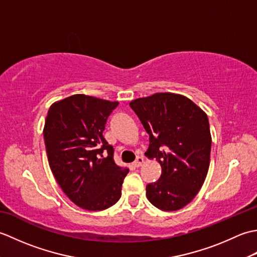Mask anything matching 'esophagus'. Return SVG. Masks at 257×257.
<instances>
[{"label":"esophagus","instance_id":"34e87169","mask_svg":"<svg viewBox=\"0 0 257 257\" xmlns=\"http://www.w3.org/2000/svg\"><path fill=\"white\" fill-rule=\"evenodd\" d=\"M144 162H145L144 157H137V159H136L135 162H134V166H135L136 168H139V167L143 166Z\"/></svg>","mask_w":257,"mask_h":257}]
</instances>
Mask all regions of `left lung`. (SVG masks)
<instances>
[{
	"instance_id": "obj_1",
	"label": "left lung",
	"mask_w": 257,
	"mask_h": 257,
	"mask_svg": "<svg viewBox=\"0 0 257 257\" xmlns=\"http://www.w3.org/2000/svg\"><path fill=\"white\" fill-rule=\"evenodd\" d=\"M129 105L149 134L146 156L162 169L159 180L147 185V199L162 211L182 209L198 194L209 171L212 138L206 113L173 92H157Z\"/></svg>"
}]
</instances>
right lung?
<instances>
[{
    "mask_svg": "<svg viewBox=\"0 0 257 257\" xmlns=\"http://www.w3.org/2000/svg\"><path fill=\"white\" fill-rule=\"evenodd\" d=\"M118 103L77 94L48 109L43 134L50 168L64 193L84 210L108 209L121 196L129 169L114 163L112 146L102 136Z\"/></svg>",
    "mask_w": 257,
    "mask_h": 257,
    "instance_id": "add662e5",
    "label": "right lung"
}]
</instances>
